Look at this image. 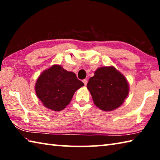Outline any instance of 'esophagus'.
<instances>
[{
	"label": "esophagus",
	"mask_w": 160,
	"mask_h": 160,
	"mask_svg": "<svg viewBox=\"0 0 160 160\" xmlns=\"http://www.w3.org/2000/svg\"><path fill=\"white\" fill-rule=\"evenodd\" d=\"M82 82H83L84 84H85V85H87V84H88V80H86V79L83 80Z\"/></svg>",
	"instance_id": "1"
}]
</instances>
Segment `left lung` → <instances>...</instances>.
Masks as SVG:
<instances>
[{
  "label": "left lung",
  "instance_id": "8db88e82",
  "mask_svg": "<svg viewBox=\"0 0 160 160\" xmlns=\"http://www.w3.org/2000/svg\"><path fill=\"white\" fill-rule=\"evenodd\" d=\"M94 104L100 109L112 111L123 104L128 94L126 78L113 67H102L94 72L87 85Z\"/></svg>",
  "mask_w": 160,
  "mask_h": 160
}]
</instances>
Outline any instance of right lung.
I'll use <instances>...</instances> for the list:
<instances>
[{
  "mask_svg": "<svg viewBox=\"0 0 160 160\" xmlns=\"http://www.w3.org/2000/svg\"><path fill=\"white\" fill-rule=\"evenodd\" d=\"M84 85L74 72L54 65L40 75L35 85L38 98L51 110L61 111L71 101L75 91Z\"/></svg>",
  "mask_w": 160,
  "mask_h": 160,
  "instance_id": "right-lung-1",
  "label": "right lung"
}]
</instances>
